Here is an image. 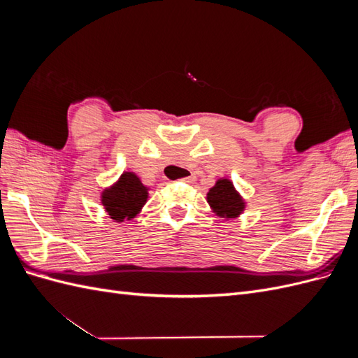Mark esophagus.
<instances>
[{
  "label": "esophagus",
  "instance_id": "obj_1",
  "mask_svg": "<svg viewBox=\"0 0 358 358\" xmlns=\"http://www.w3.org/2000/svg\"><path fill=\"white\" fill-rule=\"evenodd\" d=\"M194 180H196V176H194V175L187 176V178H182V179H180V182H183V183H192Z\"/></svg>",
  "mask_w": 358,
  "mask_h": 358
}]
</instances>
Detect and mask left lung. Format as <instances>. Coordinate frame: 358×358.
<instances>
[{
  "mask_svg": "<svg viewBox=\"0 0 358 358\" xmlns=\"http://www.w3.org/2000/svg\"><path fill=\"white\" fill-rule=\"evenodd\" d=\"M208 203L213 212L222 218H236L245 209L243 200L229 179H220L216 185L209 189Z\"/></svg>",
  "mask_w": 358,
  "mask_h": 358,
  "instance_id": "obj_1",
  "label": "left lung"
}]
</instances>
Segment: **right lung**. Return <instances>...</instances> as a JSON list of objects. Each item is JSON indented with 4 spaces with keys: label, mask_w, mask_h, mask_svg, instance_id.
<instances>
[{
    "label": "right lung",
    "mask_w": 358,
    "mask_h": 358,
    "mask_svg": "<svg viewBox=\"0 0 358 358\" xmlns=\"http://www.w3.org/2000/svg\"><path fill=\"white\" fill-rule=\"evenodd\" d=\"M101 201L110 218L122 222L131 220L143 208L148 200V189L134 173H124L119 180L101 196Z\"/></svg>",
    "instance_id": "1"
}]
</instances>
